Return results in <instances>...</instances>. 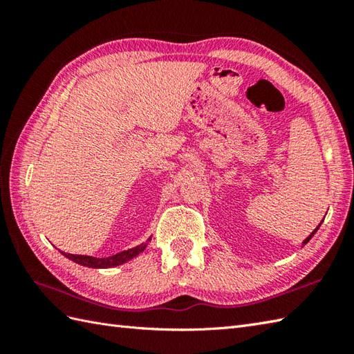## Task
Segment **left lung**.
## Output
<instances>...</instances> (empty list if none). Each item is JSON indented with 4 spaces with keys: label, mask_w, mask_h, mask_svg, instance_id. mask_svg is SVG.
<instances>
[{
    "label": "left lung",
    "mask_w": 354,
    "mask_h": 354,
    "mask_svg": "<svg viewBox=\"0 0 354 354\" xmlns=\"http://www.w3.org/2000/svg\"><path fill=\"white\" fill-rule=\"evenodd\" d=\"M318 228H319V225H318ZM318 228H317V230H318ZM317 230H315V231H313V232H312V234H310V236H309V237H307V239H306V240H304V242H303V243H304V245H306V243H307V242H309V240H310V239H312V237H313V234H315V232H317Z\"/></svg>",
    "instance_id": "obj_1"
}]
</instances>
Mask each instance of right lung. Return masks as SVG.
I'll list each match as a JSON object with an SVG mask.
<instances>
[{"instance_id":"add662e5","label":"right lung","mask_w":354,"mask_h":354,"mask_svg":"<svg viewBox=\"0 0 354 354\" xmlns=\"http://www.w3.org/2000/svg\"><path fill=\"white\" fill-rule=\"evenodd\" d=\"M146 246H147V243H141L138 246L131 248V250L122 251V252L111 255V257H104V259L91 257V255H77V254H66V252H62V254L65 255L66 259L76 261V263H79V265H82V266H88V268H112V266L123 265L124 261L131 260L133 257H137L140 252L145 251Z\"/></svg>"}]
</instances>
